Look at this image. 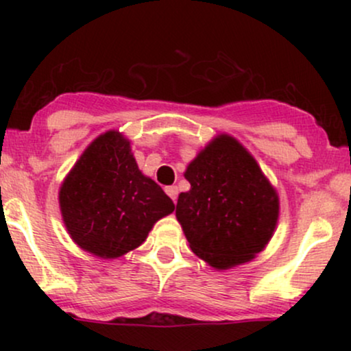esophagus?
<instances>
[{"label":"esophagus","instance_id":"obj_1","mask_svg":"<svg viewBox=\"0 0 351 351\" xmlns=\"http://www.w3.org/2000/svg\"><path fill=\"white\" fill-rule=\"evenodd\" d=\"M165 191H167V195L173 199V203H176V198H178V188H176V186H167V188H165Z\"/></svg>","mask_w":351,"mask_h":351}]
</instances>
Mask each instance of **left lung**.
Instances as JSON below:
<instances>
[{
	"mask_svg": "<svg viewBox=\"0 0 351 351\" xmlns=\"http://www.w3.org/2000/svg\"><path fill=\"white\" fill-rule=\"evenodd\" d=\"M188 193L176 204L189 247L216 269L251 261L272 237L276 189L237 140L219 135L188 165Z\"/></svg>",
	"mask_w": 351,
	"mask_h": 351,
	"instance_id": "left-lung-1",
	"label": "left lung"
}]
</instances>
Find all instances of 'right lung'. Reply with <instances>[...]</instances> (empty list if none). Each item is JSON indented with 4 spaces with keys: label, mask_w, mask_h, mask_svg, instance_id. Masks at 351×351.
<instances>
[{
    "label": "right lung",
    "mask_w": 351,
    "mask_h": 351,
    "mask_svg": "<svg viewBox=\"0 0 351 351\" xmlns=\"http://www.w3.org/2000/svg\"><path fill=\"white\" fill-rule=\"evenodd\" d=\"M59 203L74 243L104 259L138 247L175 209L160 184L138 170L130 142L114 130L88 145L64 180Z\"/></svg>",
    "instance_id": "1"
}]
</instances>
